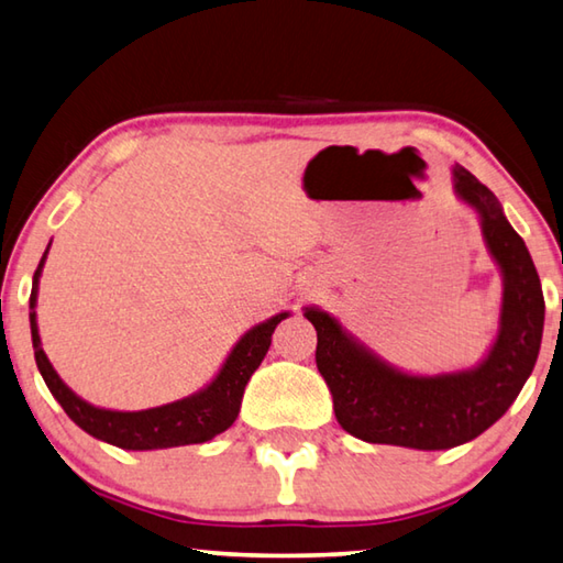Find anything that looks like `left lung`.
Masks as SVG:
<instances>
[{
    "label": "left lung",
    "instance_id": "left-lung-1",
    "mask_svg": "<svg viewBox=\"0 0 563 563\" xmlns=\"http://www.w3.org/2000/svg\"><path fill=\"white\" fill-rule=\"evenodd\" d=\"M460 202L472 207L501 274L499 329L477 366L420 376L393 366L319 307H303L317 329V366L339 426L353 438L412 450H450L505 416L534 363L544 333V294L529 250L487 185L452 167Z\"/></svg>",
    "mask_w": 563,
    "mask_h": 563
}]
</instances>
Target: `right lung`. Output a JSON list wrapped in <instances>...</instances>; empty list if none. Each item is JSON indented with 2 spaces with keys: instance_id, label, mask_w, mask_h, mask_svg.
Here are the masks:
<instances>
[{
  "instance_id": "add662e5",
  "label": "right lung",
  "mask_w": 563,
  "mask_h": 563,
  "mask_svg": "<svg viewBox=\"0 0 563 563\" xmlns=\"http://www.w3.org/2000/svg\"><path fill=\"white\" fill-rule=\"evenodd\" d=\"M52 246V242H48ZM48 246L38 262L32 282V297H29V323H32V343L36 368L42 373L46 388L58 400V406L71 418L78 428L96 440H103L108 445L121 450H165L180 445H197L220 435L232 426L240 416L242 396L252 373L260 368L266 351L272 346V333L279 323L289 317V311L276 313V317L256 323L244 336L234 343L227 353L222 368L217 376L192 396L183 400L167 402V406L147 408V410H108L91 406V402L78 398L76 393L58 378L52 361L46 358L42 349L36 323V294L38 279L48 254Z\"/></svg>"
}]
</instances>
